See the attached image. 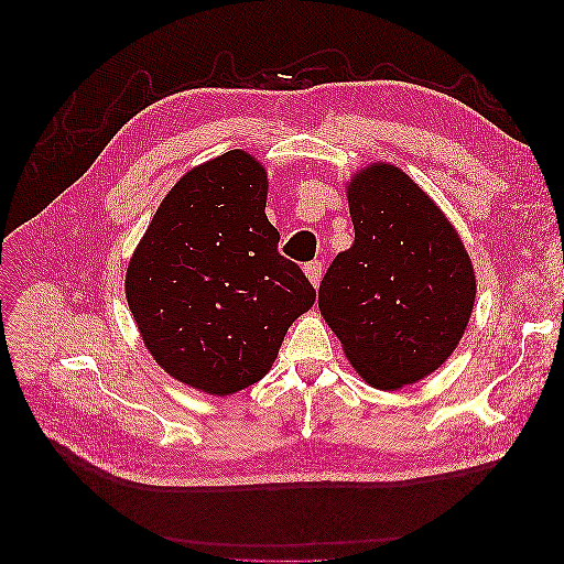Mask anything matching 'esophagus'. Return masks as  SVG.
Returning a JSON list of instances; mask_svg holds the SVG:
<instances>
[{
  "mask_svg": "<svg viewBox=\"0 0 564 564\" xmlns=\"http://www.w3.org/2000/svg\"><path fill=\"white\" fill-rule=\"evenodd\" d=\"M321 273H324V263H321V261H310V263L305 265V275H307V280L312 282V286H318Z\"/></svg>",
  "mask_w": 564,
  "mask_h": 564,
  "instance_id": "1",
  "label": "esophagus"
}]
</instances>
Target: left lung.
<instances>
[{"label": "left lung", "instance_id": "8db88e82", "mask_svg": "<svg viewBox=\"0 0 564 564\" xmlns=\"http://www.w3.org/2000/svg\"><path fill=\"white\" fill-rule=\"evenodd\" d=\"M354 246L318 286V310L351 367L379 390L436 371L464 337L475 271L462 238L422 187L390 163L346 183Z\"/></svg>", "mask_w": 564, "mask_h": 564}]
</instances>
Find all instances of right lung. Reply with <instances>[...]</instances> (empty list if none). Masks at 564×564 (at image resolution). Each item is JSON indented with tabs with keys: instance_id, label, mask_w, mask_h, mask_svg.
I'll use <instances>...</instances> for the list:
<instances>
[{
	"instance_id": "right-lung-1",
	"label": "right lung",
	"mask_w": 564,
	"mask_h": 564,
	"mask_svg": "<svg viewBox=\"0 0 564 564\" xmlns=\"http://www.w3.org/2000/svg\"><path fill=\"white\" fill-rule=\"evenodd\" d=\"M268 174L243 149L185 172L160 202L126 271V301L170 377L227 397L271 371L289 326L316 299L278 252Z\"/></svg>"
}]
</instances>
